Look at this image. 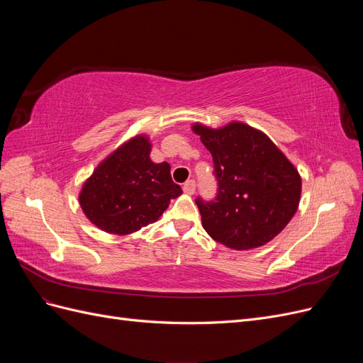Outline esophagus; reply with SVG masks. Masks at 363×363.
I'll return each mask as SVG.
<instances>
[{
    "label": "esophagus",
    "mask_w": 363,
    "mask_h": 363,
    "mask_svg": "<svg viewBox=\"0 0 363 363\" xmlns=\"http://www.w3.org/2000/svg\"><path fill=\"white\" fill-rule=\"evenodd\" d=\"M195 180H188L184 184H183V191L186 192V194H189V195H192L194 192H195Z\"/></svg>",
    "instance_id": "obj_1"
}]
</instances>
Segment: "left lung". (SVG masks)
Masks as SVG:
<instances>
[{"instance_id": "left-lung-1", "label": "left lung", "mask_w": 363, "mask_h": 363, "mask_svg": "<svg viewBox=\"0 0 363 363\" xmlns=\"http://www.w3.org/2000/svg\"><path fill=\"white\" fill-rule=\"evenodd\" d=\"M213 159L218 189L213 200H195L206 232L233 250L265 245L295 215L300 174L262 131L242 123L223 128L195 124Z\"/></svg>"}]
</instances>
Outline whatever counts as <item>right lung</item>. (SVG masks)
Returning <instances> with one entry per match:
<instances>
[{
    "label": "right lung",
    "mask_w": 363,
    "mask_h": 363,
    "mask_svg": "<svg viewBox=\"0 0 363 363\" xmlns=\"http://www.w3.org/2000/svg\"><path fill=\"white\" fill-rule=\"evenodd\" d=\"M150 151L145 136L131 139L86 180L80 206L84 215L104 232H138L157 221L169 201L182 195V188L171 179L169 164L151 162Z\"/></svg>",
    "instance_id": "1"
}]
</instances>
